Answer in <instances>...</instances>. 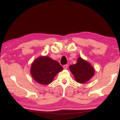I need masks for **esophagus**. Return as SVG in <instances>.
Returning a JSON list of instances; mask_svg holds the SVG:
<instances>
[{
    "label": "esophagus",
    "mask_w": 120,
    "mask_h": 120,
    "mask_svg": "<svg viewBox=\"0 0 120 120\" xmlns=\"http://www.w3.org/2000/svg\"><path fill=\"white\" fill-rule=\"evenodd\" d=\"M63 68L64 69H67V68H68V65H64L63 66Z\"/></svg>",
    "instance_id": "34e87169"
}]
</instances>
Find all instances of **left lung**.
<instances>
[{
    "label": "left lung",
    "mask_w": 120,
    "mask_h": 120,
    "mask_svg": "<svg viewBox=\"0 0 120 120\" xmlns=\"http://www.w3.org/2000/svg\"><path fill=\"white\" fill-rule=\"evenodd\" d=\"M69 69L74 75L75 80L80 83L87 82L95 73L92 66L81 57L78 58L76 64L70 66Z\"/></svg>",
    "instance_id": "obj_1"
}]
</instances>
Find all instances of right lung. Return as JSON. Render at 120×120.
<instances>
[{
  "label": "right lung",
  "mask_w": 120,
  "mask_h": 120,
  "mask_svg": "<svg viewBox=\"0 0 120 120\" xmlns=\"http://www.w3.org/2000/svg\"><path fill=\"white\" fill-rule=\"evenodd\" d=\"M63 68L56 60L48 56L37 58L31 67L32 76L37 82L48 84L52 82L54 77Z\"/></svg>",
  "instance_id": "right-lung-1"
}]
</instances>
